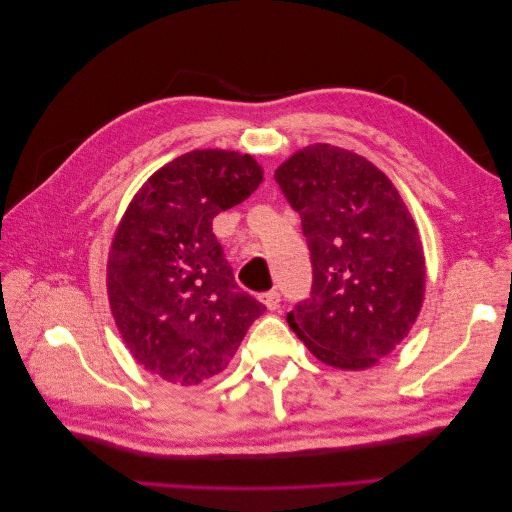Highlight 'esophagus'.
<instances>
[{
  "mask_svg": "<svg viewBox=\"0 0 512 512\" xmlns=\"http://www.w3.org/2000/svg\"><path fill=\"white\" fill-rule=\"evenodd\" d=\"M260 303L273 312V309L280 307V292H277V290H269V292H265V294H260Z\"/></svg>",
  "mask_w": 512,
  "mask_h": 512,
  "instance_id": "esophagus-1",
  "label": "esophagus"
}]
</instances>
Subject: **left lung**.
Here are the masks:
<instances>
[{
    "label": "left lung",
    "mask_w": 512,
    "mask_h": 512,
    "mask_svg": "<svg viewBox=\"0 0 512 512\" xmlns=\"http://www.w3.org/2000/svg\"><path fill=\"white\" fill-rule=\"evenodd\" d=\"M275 181L301 215L314 267L290 329L322 363L374 367L408 337L425 299L423 241L404 198L376 164L329 143L294 151Z\"/></svg>",
    "instance_id": "1"
}]
</instances>
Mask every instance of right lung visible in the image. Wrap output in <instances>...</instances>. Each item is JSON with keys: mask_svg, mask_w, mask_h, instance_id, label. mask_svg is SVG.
<instances>
[{"mask_svg": "<svg viewBox=\"0 0 512 512\" xmlns=\"http://www.w3.org/2000/svg\"><path fill=\"white\" fill-rule=\"evenodd\" d=\"M262 175L250 153L194 149L156 170L121 215L106 262L108 303L134 361L166 382L218 376L265 312L237 286L211 228Z\"/></svg>", "mask_w": 512, "mask_h": 512, "instance_id": "obj_1", "label": "right lung"}]
</instances>
